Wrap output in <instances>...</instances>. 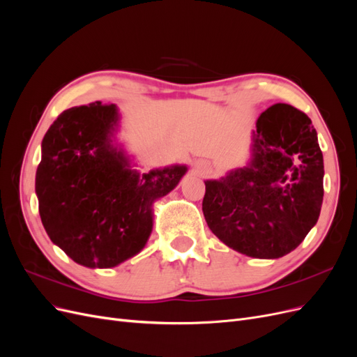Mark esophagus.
I'll return each instance as SVG.
<instances>
[{
	"instance_id": "esophagus-1",
	"label": "esophagus",
	"mask_w": 357,
	"mask_h": 357,
	"mask_svg": "<svg viewBox=\"0 0 357 357\" xmlns=\"http://www.w3.org/2000/svg\"><path fill=\"white\" fill-rule=\"evenodd\" d=\"M197 167H198L199 169H202V171L205 169V165H202V164H201V162H198V164H197Z\"/></svg>"
}]
</instances>
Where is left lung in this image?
Here are the masks:
<instances>
[{
	"label": "left lung",
	"mask_w": 357,
	"mask_h": 357,
	"mask_svg": "<svg viewBox=\"0 0 357 357\" xmlns=\"http://www.w3.org/2000/svg\"><path fill=\"white\" fill-rule=\"evenodd\" d=\"M323 174L311 119L289 104H274L257 119L248 165L205 181L204 218L234 250L259 259L282 257L317 223Z\"/></svg>",
	"instance_id": "left-lung-1"
}]
</instances>
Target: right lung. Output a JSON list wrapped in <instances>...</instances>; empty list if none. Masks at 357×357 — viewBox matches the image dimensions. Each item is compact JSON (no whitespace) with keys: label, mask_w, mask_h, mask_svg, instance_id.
Masks as SVG:
<instances>
[{"label":"right lung","mask_w":357,"mask_h":357,"mask_svg":"<svg viewBox=\"0 0 357 357\" xmlns=\"http://www.w3.org/2000/svg\"><path fill=\"white\" fill-rule=\"evenodd\" d=\"M117 107L95 101L62 112L41 143L36 193L43 226L74 262L112 268L143 250L152 204L174 189L186 165L139 174L113 146Z\"/></svg>","instance_id":"1"}]
</instances>
